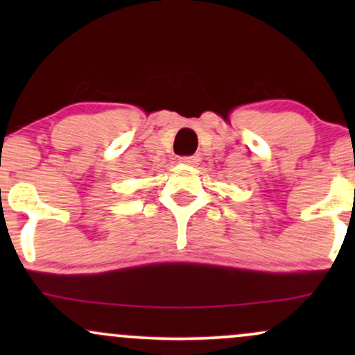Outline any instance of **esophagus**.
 <instances>
[{
  "mask_svg": "<svg viewBox=\"0 0 355 355\" xmlns=\"http://www.w3.org/2000/svg\"><path fill=\"white\" fill-rule=\"evenodd\" d=\"M180 162H182V164H185V165L197 166L198 162H200V157H198V155H191V157H182Z\"/></svg>",
  "mask_w": 355,
  "mask_h": 355,
  "instance_id": "34e87169",
  "label": "esophagus"
}]
</instances>
